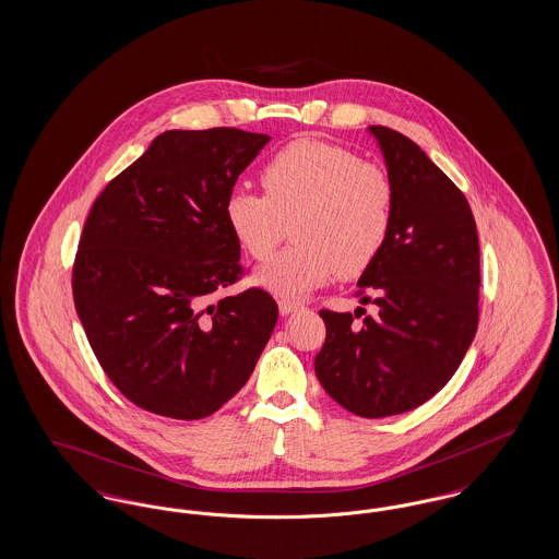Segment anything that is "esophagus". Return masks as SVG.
I'll use <instances>...</instances> for the list:
<instances>
[{
    "instance_id": "1",
    "label": "esophagus",
    "mask_w": 559,
    "mask_h": 559,
    "mask_svg": "<svg viewBox=\"0 0 559 559\" xmlns=\"http://www.w3.org/2000/svg\"><path fill=\"white\" fill-rule=\"evenodd\" d=\"M299 308H301V301H295V299H287V297L278 299V310H281V314H283V317L292 314V312H295V310H299Z\"/></svg>"
}]
</instances>
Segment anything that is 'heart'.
I'll return each mask as SVG.
<instances>
[{
	"mask_svg": "<svg viewBox=\"0 0 559 559\" xmlns=\"http://www.w3.org/2000/svg\"><path fill=\"white\" fill-rule=\"evenodd\" d=\"M262 192L235 190L224 205L240 247L258 262L281 251L255 281L274 295L299 297L329 283L362 274L385 249L394 228L396 185L374 160L322 140H295L260 171Z\"/></svg>",
	"mask_w": 559,
	"mask_h": 559,
	"instance_id": "1",
	"label": "heart"
}]
</instances>
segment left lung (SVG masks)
Wrapping results in <instances>:
<instances>
[{"label":"left lung","instance_id":"obj_1","mask_svg":"<svg viewBox=\"0 0 559 559\" xmlns=\"http://www.w3.org/2000/svg\"><path fill=\"white\" fill-rule=\"evenodd\" d=\"M396 185L394 228L358 281L377 314L322 308L314 360L322 388L367 419L400 415L438 394L478 331L479 245L465 194L406 135L371 126Z\"/></svg>","mask_w":559,"mask_h":559}]
</instances>
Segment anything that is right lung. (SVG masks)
I'll use <instances>...</instances> for the list:
<instances>
[{"instance_id":"right-lung-1","label":"right lung","mask_w":559,"mask_h":559,"mask_svg":"<svg viewBox=\"0 0 559 559\" xmlns=\"http://www.w3.org/2000/svg\"><path fill=\"white\" fill-rule=\"evenodd\" d=\"M266 133L169 130L94 201L73 264V299L112 385L169 419L233 399L278 319L270 293L219 295L245 276L224 205Z\"/></svg>"}]
</instances>
